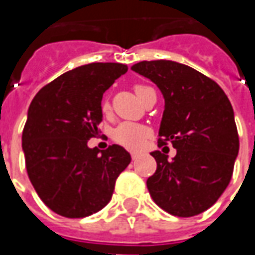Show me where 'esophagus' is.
Listing matches in <instances>:
<instances>
[{"label": "esophagus", "mask_w": 255, "mask_h": 255, "mask_svg": "<svg viewBox=\"0 0 255 255\" xmlns=\"http://www.w3.org/2000/svg\"><path fill=\"white\" fill-rule=\"evenodd\" d=\"M130 156H132L133 160H136V159L139 157V152H132V153H130Z\"/></svg>", "instance_id": "34e87169"}]
</instances>
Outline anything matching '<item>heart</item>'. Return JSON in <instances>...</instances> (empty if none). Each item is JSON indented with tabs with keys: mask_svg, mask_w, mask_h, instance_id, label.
<instances>
[{
	"mask_svg": "<svg viewBox=\"0 0 255 255\" xmlns=\"http://www.w3.org/2000/svg\"><path fill=\"white\" fill-rule=\"evenodd\" d=\"M149 88L143 86V85H136L134 86V92L139 96V99H142L143 93L146 92ZM109 108V103H103V109L106 111ZM113 139L119 144H122L128 149H139L142 146L144 140L149 136V129L143 125L133 122H125L121 123L118 128H115V130L112 133Z\"/></svg>",
	"mask_w": 255,
	"mask_h": 255,
	"instance_id": "b5f03b06",
	"label": "heart"
}]
</instances>
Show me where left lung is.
Listing matches in <instances>:
<instances>
[{
    "instance_id": "obj_1",
    "label": "left lung",
    "mask_w": 255,
    "mask_h": 255,
    "mask_svg": "<svg viewBox=\"0 0 255 255\" xmlns=\"http://www.w3.org/2000/svg\"><path fill=\"white\" fill-rule=\"evenodd\" d=\"M132 71L157 85L164 98L157 169L146 184L153 201L177 217L197 216L219 200L229 186L239 154V133L227 95L213 79L173 61H142Z\"/></svg>"
}]
</instances>
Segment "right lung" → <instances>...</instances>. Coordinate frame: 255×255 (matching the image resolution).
I'll return each instance as SVG.
<instances>
[{
	"instance_id": "right-lung-1",
	"label": "right lung",
	"mask_w": 255,
	"mask_h": 255,
	"mask_svg": "<svg viewBox=\"0 0 255 255\" xmlns=\"http://www.w3.org/2000/svg\"><path fill=\"white\" fill-rule=\"evenodd\" d=\"M128 66L95 62L45 85L28 109L22 150L28 177L45 204L59 216L81 219L111 201L115 181L130 154L119 144L88 147L102 122V96Z\"/></svg>"
}]
</instances>
